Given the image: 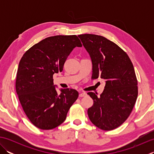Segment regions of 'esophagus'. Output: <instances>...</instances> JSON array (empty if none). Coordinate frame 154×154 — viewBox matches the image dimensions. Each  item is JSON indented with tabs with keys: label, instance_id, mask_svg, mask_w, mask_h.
I'll use <instances>...</instances> for the list:
<instances>
[{
	"label": "esophagus",
	"instance_id": "34e87169",
	"mask_svg": "<svg viewBox=\"0 0 154 154\" xmlns=\"http://www.w3.org/2000/svg\"><path fill=\"white\" fill-rule=\"evenodd\" d=\"M85 96H87L86 93H80V94H79V97H83Z\"/></svg>",
	"mask_w": 154,
	"mask_h": 154
}]
</instances>
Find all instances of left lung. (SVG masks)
Returning a JSON list of instances; mask_svg holds the SVG:
<instances>
[{
	"mask_svg": "<svg viewBox=\"0 0 154 154\" xmlns=\"http://www.w3.org/2000/svg\"><path fill=\"white\" fill-rule=\"evenodd\" d=\"M93 65L92 79L105 80L103 92H89L93 105L87 110L94 125L112 130L123 124L131 113L138 97V81L131 60L125 51L101 35H78Z\"/></svg>",
	"mask_w": 154,
	"mask_h": 154,
	"instance_id": "left-lung-1",
	"label": "left lung"
}]
</instances>
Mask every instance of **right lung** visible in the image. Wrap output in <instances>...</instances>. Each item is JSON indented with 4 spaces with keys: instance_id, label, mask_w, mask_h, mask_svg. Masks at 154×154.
Returning <instances> with one entry per match:
<instances>
[{
    "instance_id": "1",
    "label": "right lung",
    "mask_w": 154,
    "mask_h": 154,
    "mask_svg": "<svg viewBox=\"0 0 154 154\" xmlns=\"http://www.w3.org/2000/svg\"><path fill=\"white\" fill-rule=\"evenodd\" d=\"M75 47H82L76 35H55L34 45L23 55L16 74V91L30 122L41 130L60 126L79 93L61 89L57 93L53 75L63 71L65 61Z\"/></svg>"
}]
</instances>
